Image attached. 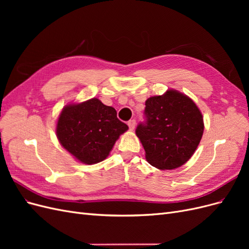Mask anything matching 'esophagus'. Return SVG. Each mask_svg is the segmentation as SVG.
Returning <instances> with one entry per match:
<instances>
[{"instance_id":"obj_1","label":"esophagus","mask_w":249,"mask_h":249,"mask_svg":"<svg viewBox=\"0 0 249 249\" xmlns=\"http://www.w3.org/2000/svg\"><path fill=\"white\" fill-rule=\"evenodd\" d=\"M127 125H129V127H130V130H134L135 129V126H136V120L135 119H132V120H130L129 123H127Z\"/></svg>"}]
</instances>
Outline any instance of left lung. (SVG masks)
Instances as JSON below:
<instances>
[{"mask_svg": "<svg viewBox=\"0 0 249 249\" xmlns=\"http://www.w3.org/2000/svg\"><path fill=\"white\" fill-rule=\"evenodd\" d=\"M145 123L136 135L146 161L159 169L182 166L194 154L203 133V118L195 103L177 90L152 96L145 102Z\"/></svg>", "mask_w": 249, "mask_h": 249, "instance_id": "obj_1", "label": "left lung"}]
</instances>
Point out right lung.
Listing matches in <instances>:
<instances>
[{"instance_id":"add662e5","label":"right lung","mask_w":249,"mask_h":249,"mask_svg":"<svg viewBox=\"0 0 249 249\" xmlns=\"http://www.w3.org/2000/svg\"><path fill=\"white\" fill-rule=\"evenodd\" d=\"M116 114L114 108L95 97L66 105L58 118L57 138L81 163L102 162L109 156L120 135L129 129Z\"/></svg>"}]
</instances>
